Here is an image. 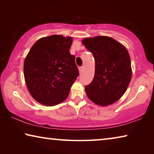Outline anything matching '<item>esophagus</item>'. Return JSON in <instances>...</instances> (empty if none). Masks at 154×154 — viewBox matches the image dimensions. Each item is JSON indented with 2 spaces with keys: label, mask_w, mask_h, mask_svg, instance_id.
<instances>
[{
  "label": "esophagus",
  "mask_w": 154,
  "mask_h": 154,
  "mask_svg": "<svg viewBox=\"0 0 154 154\" xmlns=\"http://www.w3.org/2000/svg\"><path fill=\"white\" fill-rule=\"evenodd\" d=\"M83 66H80V67H79V72H80V73L83 71Z\"/></svg>",
  "instance_id": "esophagus-1"
}]
</instances>
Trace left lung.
Instances as JSON below:
<instances>
[{"instance_id":"left-lung-1","label":"left lung","mask_w":154,"mask_h":154,"mask_svg":"<svg viewBox=\"0 0 154 154\" xmlns=\"http://www.w3.org/2000/svg\"><path fill=\"white\" fill-rule=\"evenodd\" d=\"M82 43L95 60L94 77L85 86L88 97L99 106L116 103L124 95L132 78L128 51L109 36L85 38Z\"/></svg>"}]
</instances>
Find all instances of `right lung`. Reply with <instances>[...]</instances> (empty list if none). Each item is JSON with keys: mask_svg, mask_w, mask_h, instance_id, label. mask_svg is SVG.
<instances>
[{"mask_svg": "<svg viewBox=\"0 0 154 154\" xmlns=\"http://www.w3.org/2000/svg\"><path fill=\"white\" fill-rule=\"evenodd\" d=\"M72 43L71 36H46L36 41L26 57V84L33 98L43 105L54 106L66 100L79 76L75 57L69 52Z\"/></svg>", "mask_w": 154, "mask_h": 154, "instance_id": "obj_1", "label": "right lung"}]
</instances>
